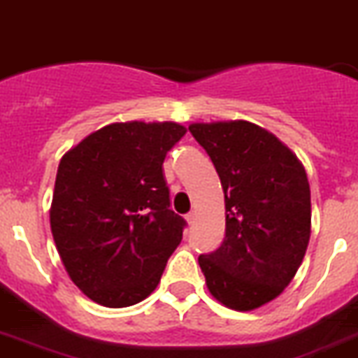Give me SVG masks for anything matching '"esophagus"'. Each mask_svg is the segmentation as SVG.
Segmentation results:
<instances>
[{
	"label": "esophagus",
	"instance_id": "obj_1",
	"mask_svg": "<svg viewBox=\"0 0 358 358\" xmlns=\"http://www.w3.org/2000/svg\"><path fill=\"white\" fill-rule=\"evenodd\" d=\"M185 220H187L189 226H193L194 224V213H187V215H185Z\"/></svg>",
	"mask_w": 358,
	"mask_h": 358
}]
</instances>
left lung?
Returning <instances> with one entry per match:
<instances>
[{"label": "left lung", "mask_w": 358, "mask_h": 358, "mask_svg": "<svg viewBox=\"0 0 358 358\" xmlns=\"http://www.w3.org/2000/svg\"><path fill=\"white\" fill-rule=\"evenodd\" d=\"M219 173L226 237L199 257L215 300L254 310L292 281L310 239V189L296 154L250 121L189 124Z\"/></svg>", "instance_id": "8db88e82"}]
</instances>
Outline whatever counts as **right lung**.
Masks as SVG:
<instances>
[{"mask_svg": "<svg viewBox=\"0 0 358 358\" xmlns=\"http://www.w3.org/2000/svg\"><path fill=\"white\" fill-rule=\"evenodd\" d=\"M185 127L112 123L64 154L49 209L58 255L104 307L139 303L158 287L185 220L169 209L164 159Z\"/></svg>", "mask_w": 358, "mask_h": 358, "instance_id": "1", "label": "right lung"}]
</instances>
